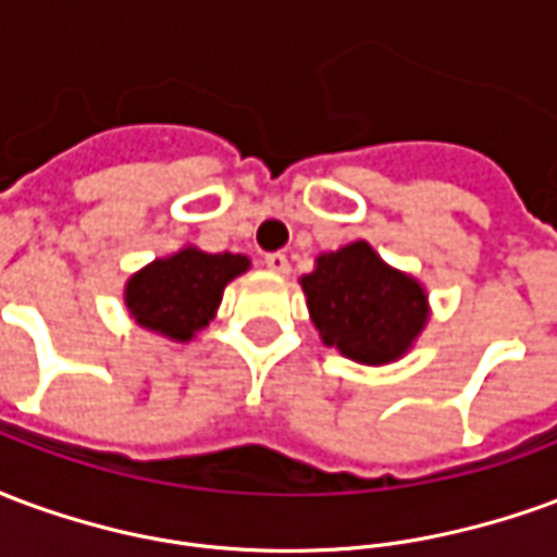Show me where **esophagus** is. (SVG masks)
Returning a JSON list of instances; mask_svg holds the SVG:
<instances>
[{"mask_svg": "<svg viewBox=\"0 0 557 557\" xmlns=\"http://www.w3.org/2000/svg\"><path fill=\"white\" fill-rule=\"evenodd\" d=\"M265 265L268 271H274V274H289V259H286V253H268Z\"/></svg>", "mask_w": 557, "mask_h": 557, "instance_id": "1", "label": "esophagus"}]
</instances>
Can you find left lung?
<instances>
[{"mask_svg": "<svg viewBox=\"0 0 557 557\" xmlns=\"http://www.w3.org/2000/svg\"><path fill=\"white\" fill-rule=\"evenodd\" d=\"M301 289L322 343L367 367H385L409 355L430 322L423 283L387 265L367 242L315 256Z\"/></svg>", "mask_w": 557, "mask_h": 557, "instance_id": "left-lung-1", "label": "left lung"}]
</instances>
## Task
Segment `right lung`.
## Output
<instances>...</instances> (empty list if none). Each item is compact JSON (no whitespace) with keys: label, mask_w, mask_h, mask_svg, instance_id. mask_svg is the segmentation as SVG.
Segmentation results:
<instances>
[{"label":"right lung","mask_w":557,"mask_h":557,"mask_svg":"<svg viewBox=\"0 0 557 557\" xmlns=\"http://www.w3.org/2000/svg\"><path fill=\"white\" fill-rule=\"evenodd\" d=\"M250 259L242 253H206L194 244L139 268L125 283L131 319L151 334L187 343L214 319L226 283L242 277Z\"/></svg>","instance_id":"1"}]
</instances>
